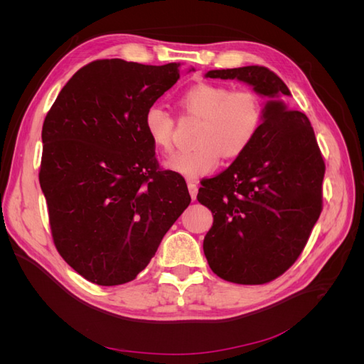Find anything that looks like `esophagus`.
Segmentation results:
<instances>
[{
    "label": "esophagus",
    "mask_w": 364,
    "mask_h": 364,
    "mask_svg": "<svg viewBox=\"0 0 364 364\" xmlns=\"http://www.w3.org/2000/svg\"><path fill=\"white\" fill-rule=\"evenodd\" d=\"M188 191H190V194H191V199H193V200H196L197 191H199V186H197V183H196V182L188 181Z\"/></svg>",
    "instance_id": "34e87169"
}]
</instances>
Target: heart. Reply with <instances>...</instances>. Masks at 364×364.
I'll list each match as a JSON object with an SVG mask.
<instances>
[{"instance_id":"1","label":"heart","mask_w":364,"mask_h":364,"mask_svg":"<svg viewBox=\"0 0 364 364\" xmlns=\"http://www.w3.org/2000/svg\"><path fill=\"white\" fill-rule=\"evenodd\" d=\"M181 105L202 118L196 138L197 147L173 153L165 161V167L190 179L214 171L220 156L235 159L243 155L262 121L259 98L249 90L230 91L223 85L197 83L182 94ZM142 124L153 146L170 150L173 118L164 107L150 106Z\"/></svg>"}]
</instances>
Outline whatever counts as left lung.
Wrapping results in <instances>:
<instances>
[{"label":"left lung","mask_w":364,"mask_h":364,"mask_svg":"<svg viewBox=\"0 0 364 364\" xmlns=\"http://www.w3.org/2000/svg\"><path fill=\"white\" fill-rule=\"evenodd\" d=\"M205 77L243 82L267 100L249 149L197 194L214 215L203 240L211 270L235 284H266L306 245L322 211L325 164L310 119L285 103L291 92L277 74L252 65Z\"/></svg>","instance_id":"left-lung-1"}]
</instances>
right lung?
I'll return each mask as SVG.
<instances>
[{"mask_svg": "<svg viewBox=\"0 0 364 364\" xmlns=\"http://www.w3.org/2000/svg\"><path fill=\"white\" fill-rule=\"evenodd\" d=\"M179 79V63L95 60L62 87L43 121L39 182L54 245L97 285L135 279L191 202L182 176L159 170L142 124Z\"/></svg>", "mask_w": 364, "mask_h": 364, "instance_id": "add662e5", "label": "right lung"}]
</instances>
